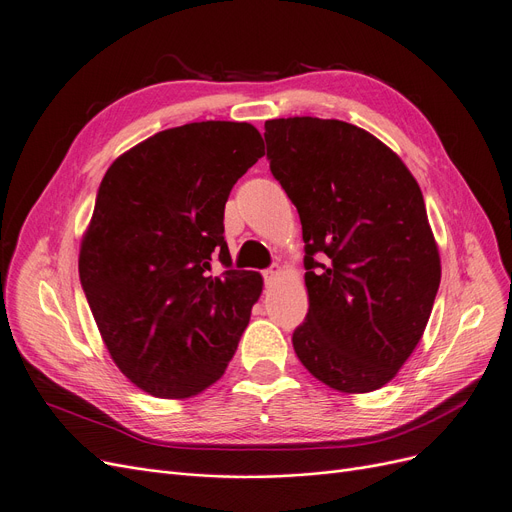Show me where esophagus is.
Masks as SVG:
<instances>
[{"label": "esophagus", "mask_w": 512, "mask_h": 512, "mask_svg": "<svg viewBox=\"0 0 512 512\" xmlns=\"http://www.w3.org/2000/svg\"><path fill=\"white\" fill-rule=\"evenodd\" d=\"M278 274H280V266H278V263H274L272 268H268L266 272H263V278H266L268 285H272V282L278 278Z\"/></svg>", "instance_id": "34e87169"}]
</instances>
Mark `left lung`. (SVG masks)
Here are the masks:
<instances>
[{"instance_id": "1", "label": "left lung", "mask_w": 512, "mask_h": 512, "mask_svg": "<svg viewBox=\"0 0 512 512\" xmlns=\"http://www.w3.org/2000/svg\"><path fill=\"white\" fill-rule=\"evenodd\" d=\"M263 137L306 242L295 354L333 390L382 388L422 339L441 282L422 189L390 147L342 120H268Z\"/></svg>"}]
</instances>
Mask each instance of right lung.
Here are the masks:
<instances>
[{
    "label": "right lung",
    "instance_id": "add662e5",
    "mask_svg": "<svg viewBox=\"0 0 512 512\" xmlns=\"http://www.w3.org/2000/svg\"><path fill=\"white\" fill-rule=\"evenodd\" d=\"M263 154L255 126L208 120L162 130L107 168L80 282L113 363L151 396L213 386L249 325L263 280L232 270L223 211Z\"/></svg>",
    "mask_w": 512,
    "mask_h": 512
}]
</instances>
